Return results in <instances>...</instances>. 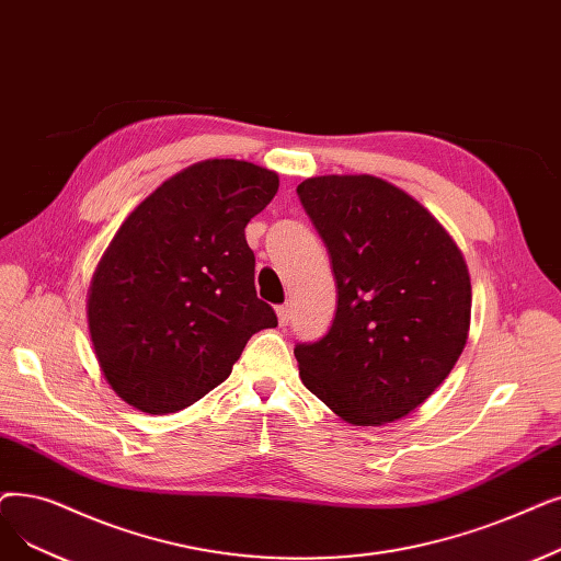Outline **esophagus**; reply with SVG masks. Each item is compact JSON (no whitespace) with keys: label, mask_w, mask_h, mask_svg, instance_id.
Segmentation results:
<instances>
[{"label":"esophagus","mask_w":561,"mask_h":561,"mask_svg":"<svg viewBox=\"0 0 561 561\" xmlns=\"http://www.w3.org/2000/svg\"><path fill=\"white\" fill-rule=\"evenodd\" d=\"M277 319H279V325H288V321H290V307L288 305L277 307Z\"/></svg>","instance_id":"34e87169"}]
</instances>
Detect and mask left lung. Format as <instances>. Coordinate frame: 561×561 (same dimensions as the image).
<instances>
[{
  "label": "left lung",
  "instance_id": "left-lung-1",
  "mask_svg": "<svg viewBox=\"0 0 561 561\" xmlns=\"http://www.w3.org/2000/svg\"><path fill=\"white\" fill-rule=\"evenodd\" d=\"M298 197L336 279L328 334L294 351L300 378L351 424L401 420L440 387L466 348L468 265L443 225L382 179H307Z\"/></svg>",
  "mask_w": 561,
  "mask_h": 561
}]
</instances>
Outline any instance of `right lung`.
I'll list each match as a JSON object with an SVG mask.
<instances>
[{"label":"right lung","instance_id":"right-lung-1","mask_svg":"<svg viewBox=\"0 0 561 561\" xmlns=\"http://www.w3.org/2000/svg\"><path fill=\"white\" fill-rule=\"evenodd\" d=\"M271 169L206 160L121 225L89 286V332L114 392L167 415L225 382L275 309L256 298L245 227L277 194Z\"/></svg>","mask_w":561,"mask_h":561}]
</instances>
